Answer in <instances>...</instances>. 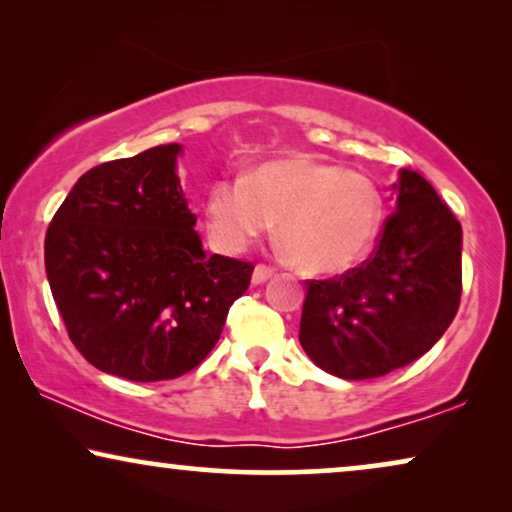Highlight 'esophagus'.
Listing matches in <instances>:
<instances>
[{"instance_id": "1", "label": "esophagus", "mask_w": 512, "mask_h": 512, "mask_svg": "<svg viewBox=\"0 0 512 512\" xmlns=\"http://www.w3.org/2000/svg\"><path fill=\"white\" fill-rule=\"evenodd\" d=\"M275 275V270L270 268V265H256L254 268V275H251V282L254 284H263V282H268V279Z\"/></svg>"}]
</instances>
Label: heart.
<instances>
[{
    "label": "heart",
    "instance_id": "obj_1",
    "mask_svg": "<svg viewBox=\"0 0 512 512\" xmlns=\"http://www.w3.org/2000/svg\"><path fill=\"white\" fill-rule=\"evenodd\" d=\"M212 242L237 254L268 233L279 237L300 268L338 272L359 261L375 240L382 200L373 181L312 158L272 160L251 177L212 184L205 200Z\"/></svg>",
    "mask_w": 512,
    "mask_h": 512
}]
</instances>
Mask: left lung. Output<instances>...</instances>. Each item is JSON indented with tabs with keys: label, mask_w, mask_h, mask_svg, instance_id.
Returning <instances> with one entry per match:
<instances>
[{
	"label": "left lung",
	"mask_w": 512,
	"mask_h": 512,
	"mask_svg": "<svg viewBox=\"0 0 512 512\" xmlns=\"http://www.w3.org/2000/svg\"><path fill=\"white\" fill-rule=\"evenodd\" d=\"M396 212L356 268L310 279L300 345L321 370L370 380L408 366L440 340L461 300V223L422 174L403 170Z\"/></svg>",
	"instance_id": "obj_1"
}]
</instances>
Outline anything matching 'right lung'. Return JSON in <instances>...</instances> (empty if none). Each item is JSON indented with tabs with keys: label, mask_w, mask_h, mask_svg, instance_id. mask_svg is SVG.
<instances>
[{
	"label": "right lung",
	"mask_w": 512,
	"mask_h": 512,
	"mask_svg": "<svg viewBox=\"0 0 512 512\" xmlns=\"http://www.w3.org/2000/svg\"><path fill=\"white\" fill-rule=\"evenodd\" d=\"M179 144L88 170L55 212L46 275L69 340L102 373L174 380L212 352L254 263L205 256Z\"/></svg>",
	"instance_id": "obj_1"
}]
</instances>
